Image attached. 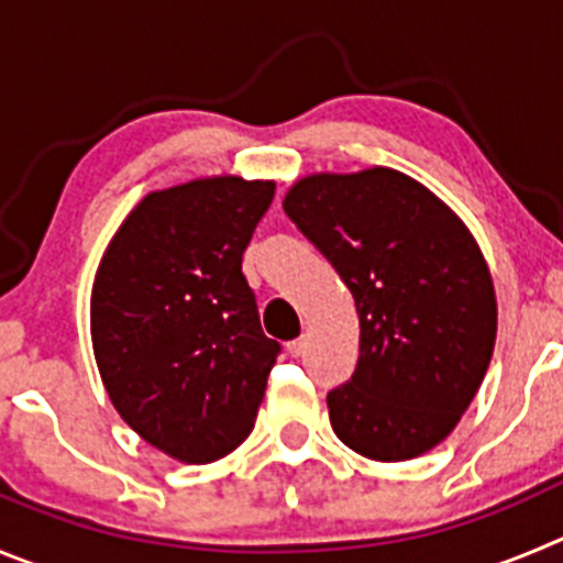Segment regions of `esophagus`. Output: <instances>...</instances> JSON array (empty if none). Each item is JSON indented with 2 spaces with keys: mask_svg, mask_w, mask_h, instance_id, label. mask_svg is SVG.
Returning <instances> with one entry per match:
<instances>
[{
  "mask_svg": "<svg viewBox=\"0 0 563 563\" xmlns=\"http://www.w3.org/2000/svg\"><path fill=\"white\" fill-rule=\"evenodd\" d=\"M306 346H308L306 339H294V341H288L286 350H288V355H291V358H299V355L306 353Z\"/></svg>",
  "mask_w": 563,
  "mask_h": 563,
  "instance_id": "obj_1",
  "label": "esophagus"
}]
</instances>
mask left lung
Segmentation results:
<instances>
[{
	"instance_id": "obj_1",
	"label": "left lung",
	"mask_w": 563,
	"mask_h": 563,
	"mask_svg": "<svg viewBox=\"0 0 563 563\" xmlns=\"http://www.w3.org/2000/svg\"><path fill=\"white\" fill-rule=\"evenodd\" d=\"M283 210L353 291L361 319L353 377L328 394L335 435L372 461L433 450L495 350V286L472 233L435 194L383 166L306 177Z\"/></svg>"
}]
</instances>
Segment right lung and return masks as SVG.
I'll return each instance as SVG.
<instances>
[{
    "label": "right lung",
    "instance_id": "right-lung-1",
    "mask_svg": "<svg viewBox=\"0 0 563 563\" xmlns=\"http://www.w3.org/2000/svg\"><path fill=\"white\" fill-rule=\"evenodd\" d=\"M275 183L213 177L141 199L91 288V341L115 411L152 448L210 464L252 433L280 344L241 255Z\"/></svg>",
    "mask_w": 563,
    "mask_h": 563
}]
</instances>
